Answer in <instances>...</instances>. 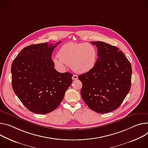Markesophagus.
I'll list each match as a JSON object with an SVG mask.
<instances>
[{"label":"esophagus","instance_id":"34e87169","mask_svg":"<svg viewBox=\"0 0 148 148\" xmlns=\"http://www.w3.org/2000/svg\"><path fill=\"white\" fill-rule=\"evenodd\" d=\"M72 78H73V79H74V80L77 79H78V75H75V74H74L73 76V77H72Z\"/></svg>","mask_w":148,"mask_h":148}]
</instances>
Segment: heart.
<instances>
[{
  "mask_svg": "<svg viewBox=\"0 0 148 148\" xmlns=\"http://www.w3.org/2000/svg\"><path fill=\"white\" fill-rule=\"evenodd\" d=\"M97 49L95 45L88 43H68L59 49L58 56L53 62L60 69L71 65L77 73H86L95 66L97 59Z\"/></svg>",
  "mask_w": 148,
  "mask_h": 148,
  "instance_id": "obj_1",
  "label": "heart"
}]
</instances>
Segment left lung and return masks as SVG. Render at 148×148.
Here are the masks:
<instances>
[{"label":"left lung","mask_w":148,"mask_h":148,"mask_svg":"<svg viewBox=\"0 0 148 148\" xmlns=\"http://www.w3.org/2000/svg\"><path fill=\"white\" fill-rule=\"evenodd\" d=\"M91 44L97 48L98 58L91 70L78 77L81 95L90 109L107 113L117 109L128 94L132 66L117 47L101 41Z\"/></svg>","instance_id":"left-lung-1"}]
</instances>
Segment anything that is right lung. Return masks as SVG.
Listing matches in <instances>:
<instances>
[{
	"label": "right lung",
	"mask_w": 148,
	"mask_h": 148,
	"mask_svg": "<svg viewBox=\"0 0 148 148\" xmlns=\"http://www.w3.org/2000/svg\"><path fill=\"white\" fill-rule=\"evenodd\" d=\"M60 42L26 47L12 64L13 90L33 113L43 114L56 109L72 83L73 75L58 72L52 61V51Z\"/></svg>",
	"instance_id": "1"
}]
</instances>
